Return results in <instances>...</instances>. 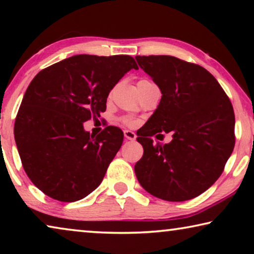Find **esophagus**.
I'll use <instances>...</instances> for the list:
<instances>
[{
	"instance_id": "1",
	"label": "esophagus",
	"mask_w": 254,
	"mask_h": 254,
	"mask_svg": "<svg viewBox=\"0 0 254 254\" xmlns=\"http://www.w3.org/2000/svg\"><path fill=\"white\" fill-rule=\"evenodd\" d=\"M124 135H125V138H126V140H129V141H134L135 138H136V134H135L134 131L128 130V129L124 131Z\"/></svg>"
}]
</instances>
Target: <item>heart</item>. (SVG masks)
<instances>
[{"instance_id":"1","label":"heart","mask_w":254,"mask_h":254,"mask_svg":"<svg viewBox=\"0 0 254 254\" xmlns=\"http://www.w3.org/2000/svg\"><path fill=\"white\" fill-rule=\"evenodd\" d=\"M124 121H125V123H126V124H128V125H133V124H134V121L131 120V119H125Z\"/></svg>"}]
</instances>
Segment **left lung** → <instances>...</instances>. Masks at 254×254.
<instances>
[{
    "mask_svg": "<svg viewBox=\"0 0 254 254\" xmlns=\"http://www.w3.org/2000/svg\"><path fill=\"white\" fill-rule=\"evenodd\" d=\"M135 59L162 92L157 109L137 134L143 156L135 164V175L158 199H193L216 182L234 150L230 100L201 65L170 55ZM162 131L171 132L173 140L155 145L150 136H162Z\"/></svg>",
    "mask_w": 254,
    "mask_h": 254,
    "instance_id": "left-lung-1",
    "label": "left lung"
}]
</instances>
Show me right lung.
Returning <instances> with one entry per match:
<instances>
[{"mask_svg": "<svg viewBox=\"0 0 254 254\" xmlns=\"http://www.w3.org/2000/svg\"><path fill=\"white\" fill-rule=\"evenodd\" d=\"M130 69L129 55L79 54L38 72L23 97L15 140L23 168L41 192L74 202L100 185L124 141L109 126L97 136L83 127L106 110L111 90Z\"/></svg>", "mask_w": 254, "mask_h": 254, "instance_id": "obj_1", "label": "right lung"}]
</instances>
